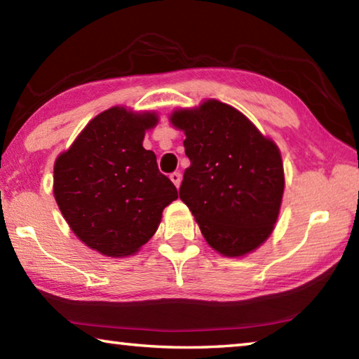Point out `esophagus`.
Masks as SVG:
<instances>
[{
  "label": "esophagus",
  "instance_id": "obj_1",
  "mask_svg": "<svg viewBox=\"0 0 359 359\" xmlns=\"http://www.w3.org/2000/svg\"><path fill=\"white\" fill-rule=\"evenodd\" d=\"M169 179H171V182L175 185V188L180 187V182H182V174L180 172H172L171 175H169Z\"/></svg>",
  "mask_w": 359,
  "mask_h": 359
}]
</instances>
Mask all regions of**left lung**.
Masks as SVG:
<instances>
[{
	"instance_id": "8db88e82",
	"label": "left lung",
	"mask_w": 359,
	"mask_h": 359,
	"mask_svg": "<svg viewBox=\"0 0 359 359\" xmlns=\"http://www.w3.org/2000/svg\"><path fill=\"white\" fill-rule=\"evenodd\" d=\"M171 123L185 133V169L179 196L223 257L239 258L269 238L280 212L282 155L244 114L208 100L177 109Z\"/></svg>"
}]
</instances>
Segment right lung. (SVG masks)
Wrapping results in <instances>:
<instances>
[{
    "label": "right lung",
    "instance_id": "right-lung-1",
    "mask_svg": "<svg viewBox=\"0 0 359 359\" xmlns=\"http://www.w3.org/2000/svg\"><path fill=\"white\" fill-rule=\"evenodd\" d=\"M155 112L114 106L96 115L53 166V196L79 239L104 257L139 252L163 209L179 198L156 156L142 147Z\"/></svg>",
    "mask_w": 359,
    "mask_h": 359
}]
</instances>
